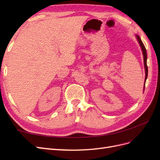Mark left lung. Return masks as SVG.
I'll list each match as a JSON object with an SVG mask.
<instances>
[{"label": "left lung", "instance_id": "left-lung-1", "mask_svg": "<svg viewBox=\"0 0 160 160\" xmlns=\"http://www.w3.org/2000/svg\"><path fill=\"white\" fill-rule=\"evenodd\" d=\"M135 37H136L137 40L139 42V46L141 47V49L143 53V64H144V68H145V73H146V77H145V81H144V88L145 89V84H146V81L148 77V66H147V53H146V47H145L143 43L142 42L141 38H140L139 36L138 35H135Z\"/></svg>", "mask_w": 160, "mask_h": 160}]
</instances>
